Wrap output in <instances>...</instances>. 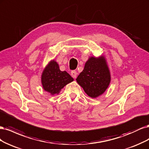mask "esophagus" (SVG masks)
I'll list each match as a JSON object with an SVG mask.
<instances>
[{
  "instance_id": "esophagus-1",
  "label": "esophagus",
  "mask_w": 149,
  "mask_h": 149,
  "mask_svg": "<svg viewBox=\"0 0 149 149\" xmlns=\"http://www.w3.org/2000/svg\"><path fill=\"white\" fill-rule=\"evenodd\" d=\"M77 73L76 71L72 70V71L71 72V75H72V77L73 78L75 79L76 77H77Z\"/></svg>"
}]
</instances>
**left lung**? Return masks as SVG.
Listing matches in <instances>:
<instances>
[{
    "label": "left lung",
    "mask_w": 149,
    "mask_h": 149,
    "mask_svg": "<svg viewBox=\"0 0 149 149\" xmlns=\"http://www.w3.org/2000/svg\"><path fill=\"white\" fill-rule=\"evenodd\" d=\"M76 80L91 98L102 95L111 81V75L104 57H90Z\"/></svg>",
    "instance_id": "left-lung-1"
}]
</instances>
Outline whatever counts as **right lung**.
<instances>
[{
	"instance_id": "add662e5",
	"label": "right lung",
	"mask_w": 149,
	"mask_h": 149,
	"mask_svg": "<svg viewBox=\"0 0 149 149\" xmlns=\"http://www.w3.org/2000/svg\"><path fill=\"white\" fill-rule=\"evenodd\" d=\"M72 81L74 79L66 71H61L54 60L49 62L41 75L43 89L52 95L59 94L64 86Z\"/></svg>"
}]
</instances>
